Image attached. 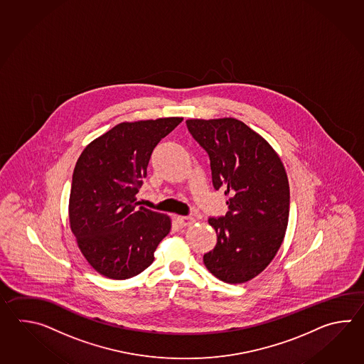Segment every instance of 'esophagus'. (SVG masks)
I'll list each match as a JSON object with an SVG mask.
<instances>
[{"label":"esophagus","mask_w":364,"mask_h":364,"mask_svg":"<svg viewBox=\"0 0 364 364\" xmlns=\"http://www.w3.org/2000/svg\"><path fill=\"white\" fill-rule=\"evenodd\" d=\"M177 223H178L181 228H186V226L193 225L195 223V218L193 217L178 216L177 217Z\"/></svg>","instance_id":"obj_1"}]
</instances>
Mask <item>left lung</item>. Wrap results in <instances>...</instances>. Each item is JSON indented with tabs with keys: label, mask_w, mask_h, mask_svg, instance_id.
I'll return each instance as SVG.
<instances>
[{
	"label": "left lung",
	"mask_w": 364,
	"mask_h": 364,
	"mask_svg": "<svg viewBox=\"0 0 364 364\" xmlns=\"http://www.w3.org/2000/svg\"><path fill=\"white\" fill-rule=\"evenodd\" d=\"M186 124L208 154L213 187L228 196L226 215L209 217L217 243L203 262L217 279L243 284L268 267L285 237L287 171L269 143L242 121L187 119Z\"/></svg>",
	"instance_id": "1"
}]
</instances>
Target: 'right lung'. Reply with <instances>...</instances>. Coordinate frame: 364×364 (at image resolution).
<instances>
[{"instance_id":"1","label":"right lung","mask_w":364,"mask_h":364,"mask_svg":"<svg viewBox=\"0 0 364 364\" xmlns=\"http://www.w3.org/2000/svg\"><path fill=\"white\" fill-rule=\"evenodd\" d=\"M182 121L169 117L122 122L90 143L77 159L70 228L87 262L108 279L141 273L171 232V218L140 207L135 195L156 146Z\"/></svg>"}]
</instances>
